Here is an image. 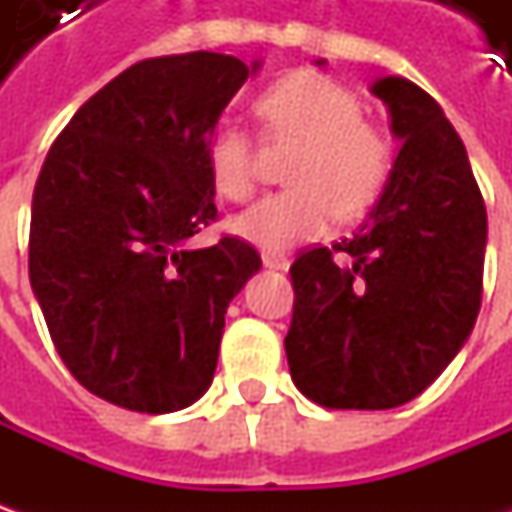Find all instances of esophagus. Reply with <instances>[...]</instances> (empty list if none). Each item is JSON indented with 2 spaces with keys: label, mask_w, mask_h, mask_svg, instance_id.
Here are the masks:
<instances>
[{
  "label": "esophagus",
  "mask_w": 512,
  "mask_h": 512,
  "mask_svg": "<svg viewBox=\"0 0 512 512\" xmlns=\"http://www.w3.org/2000/svg\"><path fill=\"white\" fill-rule=\"evenodd\" d=\"M262 262H265V267H270V270H287L290 267V259H287L285 253H262Z\"/></svg>",
  "instance_id": "esophagus-1"
}]
</instances>
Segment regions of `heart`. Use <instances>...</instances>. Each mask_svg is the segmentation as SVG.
Returning <instances> with one entry per match:
<instances>
[{"instance_id":"b5f03b06","label":"heart","mask_w":512,"mask_h":512,"mask_svg":"<svg viewBox=\"0 0 512 512\" xmlns=\"http://www.w3.org/2000/svg\"><path fill=\"white\" fill-rule=\"evenodd\" d=\"M267 139L302 142L287 179L290 190L265 196L233 219L236 236L282 253L322 236L333 216L356 219L379 199L393 173V142L362 119V102L333 76L296 70L256 99ZM207 173L230 202L256 190V145L242 125L225 122L207 142Z\"/></svg>"}]
</instances>
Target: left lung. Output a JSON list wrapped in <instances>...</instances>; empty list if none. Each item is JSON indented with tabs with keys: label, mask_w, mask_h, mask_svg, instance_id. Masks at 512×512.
Masks as SVG:
<instances>
[{
	"label": "left lung",
	"mask_w": 512,
	"mask_h": 512,
	"mask_svg": "<svg viewBox=\"0 0 512 512\" xmlns=\"http://www.w3.org/2000/svg\"><path fill=\"white\" fill-rule=\"evenodd\" d=\"M370 90L402 142L393 173L350 239L302 250L290 265V376L330 410L416 399L482 307L487 210L459 133L410 79L384 76Z\"/></svg>",
	"instance_id": "obj_1"
}]
</instances>
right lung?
<instances>
[{"label": "right lung", "mask_w": 512, "mask_h": 512, "mask_svg": "<svg viewBox=\"0 0 512 512\" xmlns=\"http://www.w3.org/2000/svg\"><path fill=\"white\" fill-rule=\"evenodd\" d=\"M259 70L225 53L136 62L50 145L33 187L30 287L73 379L136 413H173L213 382L253 247L187 242L216 219L207 142Z\"/></svg>", "instance_id": "right-lung-1"}]
</instances>
